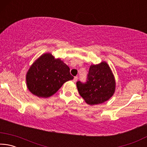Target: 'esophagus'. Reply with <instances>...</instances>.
Instances as JSON below:
<instances>
[{"label": "esophagus", "instance_id": "1", "mask_svg": "<svg viewBox=\"0 0 147 147\" xmlns=\"http://www.w3.org/2000/svg\"><path fill=\"white\" fill-rule=\"evenodd\" d=\"M77 80H78V77H77V76H75V77H74V79H73L74 82H76L77 81Z\"/></svg>", "mask_w": 147, "mask_h": 147}]
</instances>
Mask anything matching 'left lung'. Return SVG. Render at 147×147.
Listing matches in <instances>:
<instances>
[{
    "instance_id": "obj_1",
    "label": "left lung",
    "mask_w": 147,
    "mask_h": 147,
    "mask_svg": "<svg viewBox=\"0 0 147 147\" xmlns=\"http://www.w3.org/2000/svg\"><path fill=\"white\" fill-rule=\"evenodd\" d=\"M79 94L87 104L94 105L104 102L113 95L115 80L110 67L106 61L91 65L86 83L76 82Z\"/></svg>"
}]
</instances>
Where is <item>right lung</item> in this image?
Instances as JSON below:
<instances>
[{
    "label": "right lung",
    "instance_id": "add662e5",
    "mask_svg": "<svg viewBox=\"0 0 147 147\" xmlns=\"http://www.w3.org/2000/svg\"><path fill=\"white\" fill-rule=\"evenodd\" d=\"M73 78L69 67L51 53L44 54L37 59L26 76L27 88L39 98L53 95L65 82Z\"/></svg>",
    "mask_w": 147,
    "mask_h": 147
}]
</instances>
